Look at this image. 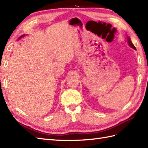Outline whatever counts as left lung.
I'll list each match as a JSON object with an SVG mask.
<instances>
[{"mask_svg":"<svg viewBox=\"0 0 148 148\" xmlns=\"http://www.w3.org/2000/svg\"><path fill=\"white\" fill-rule=\"evenodd\" d=\"M127 42H128V45H129L132 48H133L134 49H135V50H136V47H135V46L133 45V43L132 42V41H131V39H130V38L129 37H127Z\"/></svg>","mask_w":148,"mask_h":148,"instance_id":"1","label":"left lung"}]
</instances>
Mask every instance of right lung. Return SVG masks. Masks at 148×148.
<instances>
[{
    "label": "right lung",
    "mask_w": 148,
    "mask_h": 148,
    "mask_svg": "<svg viewBox=\"0 0 148 148\" xmlns=\"http://www.w3.org/2000/svg\"><path fill=\"white\" fill-rule=\"evenodd\" d=\"M25 36V34H24V35H22L20 37H19V39H21V37H24Z\"/></svg>",
    "instance_id": "add662e5"
}]
</instances>
